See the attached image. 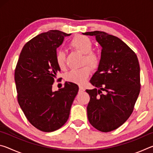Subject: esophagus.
<instances>
[{
  "instance_id": "34e87169",
  "label": "esophagus",
  "mask_w": 153,
  "mask_h": 153,
  "mask_svg": "<svg viewBox=\"0 0 153 153\" xmlns=\"http://www.w3.org/2000/svg\"><path fill=\"white\" fill-rule=\"evenodd\" d=\"M84 90H85V89H84V87L82 86H79V92H84Z\"/></svg>"
}]
</instances>
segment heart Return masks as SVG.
<instances>
[{
    "label": "heart",
    "instance_id": "heart-1",
    "mask_svg": "<svg viewBox=\"0 0 153 153\" xmlns=\"http://www.w3.org/2000/svg\"><path fill=\"white\" fill-rule=\"evenodd\" d=\"M69 46L76 50L84 54V61L92 68H97L99 64V56L95 52L92 51V42L88 36L77 35L72 38L69 42ZM56 63L58 67L63 69L65 66L66 56L63 51H58L56 53ZM90 74V68L85 66L80 69H74L66 75L67 81L77 84H83L86 82Z\"/></svg>",
    "mask_w": 153,
    "mask_h": 153
}]
</instances>
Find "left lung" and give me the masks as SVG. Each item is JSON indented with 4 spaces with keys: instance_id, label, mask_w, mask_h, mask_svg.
I'll use <instances>...</instances> for the list:
<instances>
[{
    "instance_id": "8db88e82",
    "label": "left lung",
    "mask_w": 153,
    "mask_h": 153,
    "mask_svg": "<svg viewBox=\"0 0 153 153\" xmlns=\"http://www.w3.org/2000/svg\"><path fill=\"white\" fill-rule=\"evenodd\" d=\"M82 33L94 36L102 47L98 69L90 79L96 88L86 90L90 97L88 118L94 128L108 132L125 123L132 113L140 90L138 59L116 36L100 31Z\"/></svg>"
}]
</instances>
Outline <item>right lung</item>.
Returning a JSON list of instances; mask_svg holds the SVG:
<instances>
[{"mask_svg": "<svg viewBox=\"0 0 153 153\" xmlns=\"http://www.w3.org/2000/svg\"><path fill=\"white\" fill-rule=\"evenodd\" d=\"M71 33L50 30L36 36L24 45L15 71L19 105L30 123L45 132L55 131L67 121L79 87L66 82L53 92L56 74V48Z\"/></svg>", "mask_w": 153, "mask_h": 153, "instance_id": "add662e5", "label": "right lung"}]
</instances>
